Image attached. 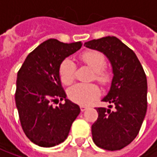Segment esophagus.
Instances as JSON below:
<instances>
[{"mask_svg":"<svg viewBox=\"0 0 157 157\" xmlns=\"http://www.w3.org/2000/svg\"><path fill=\"white\" fill-rule=\"evenodd\" d=\"M80 108H81V111H82V112H83V111L87 110L88 107H87V106H85V105H81V106H80Z\"/></svg>","mask_w":157,"mask_h":157,"instance_id":"34e87169","label":"esophagus"}]
</instances>
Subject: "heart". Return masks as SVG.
Instances as JSON below:
<instances>
[{"label":"heart","instance_id":"1","mask_svg":"<svg viewBox=\"0 0 157 157\" xmlns=\"http://www.w3.org/2000/svg\"><path fill=\"white\" fill-rule=\"evenodd\" d=\"M81 61L94 72V78L103 85H107L112 80L111 73L105 70V55L97 51H88L83 52ZM60 78L63 83L70 84L75 76V64L70 59H65L60 66ZM100 94L98 86L94 83H77L68 90L69 98L82 105L91 104Z\"/></svg>","mask_w":157,"mask_h":157}]
</instances>
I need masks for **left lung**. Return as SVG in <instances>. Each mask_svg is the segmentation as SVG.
<instances>
[{
	"instance_id": "obj_1",
	"label": "left lung",
	"mask_w": 157,
	"mask_h": 157,
	"mask_svg": "<svg viewBox=\"0 0 157 157\" xmlns=\"http://www.w3.org/2000/svg\"><path fill=\"white\" fill-rule=\"evenodd\" d=\"M103 52L109 60L113 78L107 94L102 99L108 108H96L98 118L92 125L94 144L115 151L128 145L138 135L147 109V81L136 53L114 36L84 44ZM115 105L113 111L110 110Z\"/></svg>"
}]
</instances>
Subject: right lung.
<instances>
[{
  "mask_svg": "<svg viewBox=\"0 0 157 157\" xmlns=\"http://www.w3.org/2000/svg\"><path fill=\"white\" fill-rule=\"evenodd\" d=\"M82 44L49 39L26 57L17 75L15 103L23 132L33 144L52 147L64 141L81 110L67 99L60 78L63 60ZM65 99L53 108L52 101Z\"/></svg>",
  "mask_w": 157,
  "mask_h": 157,
  "instance_id": "add662e5",
  "label": "right lung"
}]
</instances>
